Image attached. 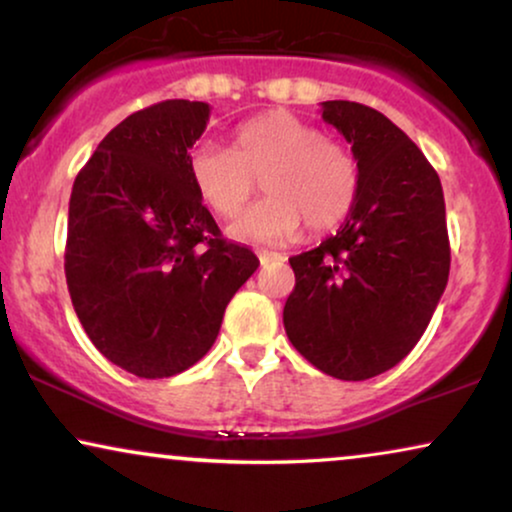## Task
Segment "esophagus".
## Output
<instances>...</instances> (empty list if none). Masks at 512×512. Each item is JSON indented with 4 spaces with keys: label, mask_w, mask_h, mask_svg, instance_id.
Returning a JSON list of instances; mask_svg holds the SVG:
<instances>
[{
    "label": "esophagus",
    "mask_w": 512,
    "mask_h": 512,
    "mask_svg": "<svg viewBox=\"0 0 512 512\" xmlns=\"http://www.w3.org/2000/svg\"><path fill=\"white\" fill-rule=\"evenodd\" d=\"M257 257H260L262 264H267V262H283V260H286V257H283L281 252H271V250H257Z\"/></svg>",
    "instance_id": "esophagus-1"
}]
</instances>
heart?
<instances>
[{"mask_svg": "<svg viewBox=\"0 0 512 512\" xmlns=\"http://www.w3.org/2000/svg\"><path fill=\"white\" fill-rule=\"evenodd\" d=\"M189 177L212 212L231 217L260 186L267 198L243 210L229 231L257 243H281L307 224L335 229L352 212L359 167L338 141L293 113L274 111L243 122L234 151L203 141L189 153Z\"/></svg>", "mask_w": 512, "mask_h": 512, "instance_id": "1", "label": "heart"}]
</instances>
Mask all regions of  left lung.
Here are the masks:
<instances>
[{
    "mask_svg": "<svg viewBox=\"0 0 512 512\" xmlns=\"http://www.w3.org/2000/svg\"><path fill=\"white\" fill-rule=\"evenodd\" d=\"M321 118L352 144L359 193L338 234L290 257L283 326L319 371L366 380L416 347L444 293V193L423 151L375 108L323 101Z\"/></svg>",
    "mask_w": 512,
    "mask_h": 512,
    "instance_id": "1",
    "label": "left lung"
}]
</instances>
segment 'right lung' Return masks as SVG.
<instances>
[{
	"label": "right lung",
	"mask_w": 512,
	"mask_h": 512,
	"mask_svg": "<svg viewBox=\"0 0 512 512\" xmlns=\"http://www.w3.org/2000/svg\"><path fill=\"white\" fill-rule=\"evenodd\" d=\"M210 106L170 99L132 113L75 177L66 281L94 347L139 378H170L215 345L224 309L260 267L229 243L189 177Z\"/></svg>",
	"instance_id": "1"
}]
</instances>
